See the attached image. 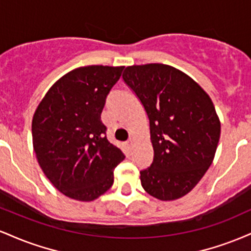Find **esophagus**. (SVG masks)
Segmentation results:
<instances>
[{
  "label": "esophagus",
  "instance_id": "1",
  "mask_svg": "<svg viewBox=\"0 0 251 251\" xmlns=\"http://www.w3.org/2000/svg\"><path fill=\"white\" fill-rule=\"evenodd\" d=\"M126 146H127L128 151H132V146H133V143H132V140H129V142H127V144H126Z\"/></svg>",
  "mask_w": 251,
  "mask_h": 251
}]
</instances>
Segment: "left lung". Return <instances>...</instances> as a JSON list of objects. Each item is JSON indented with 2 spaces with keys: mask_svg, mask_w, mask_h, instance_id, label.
<instances>
[{
  "mask_svg": "<svg viewBox=\"0 0 251 251\" xmlns=\"http://www.w3.org/2000/svg\"><path fill=\"white\" fill-rule=\"evenodd\" d=\"M124 81L142 101L150 120L153 162L140 171L152 197L188 195L214 160L221 122L212 100L185 73L163 63L128 66Z\"/></svg>",
  "mask_w": 251,
  "mask_h": 251,
  "instance_id": "left-lung-1",
  "label": "left lung"
}]
</instances>
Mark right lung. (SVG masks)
Here are the masks:
<instances>
[{
  "label": "right lung",
  "mask_w": 251,
  "mask_h": 251,
  "mask_svg": "<svg viewBox=\"0 0 251 251\" xmlns=\"http://www.w3.org/2000/svg\"><path fill=\"white\" fill-rule=\"evenodd\" d=\"M124 66H85L60 77L40 101L33 148L40 168L61 194L91 201L113 184L125 155L106 138L100 116Z\"/></svg>",
  "instance_id": "add662e5"
}]
</instances>
